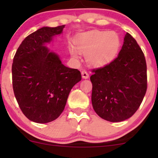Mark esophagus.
I'll use <instances>...</instances> for the list:
<instances>
[{
	"instance_id": "34e87169",
	"label": "esophagus",
	"mask_w": 158,
	"mask_h": 158,
	"mask_svg": "<svg viewBox=\"0 0 158 158\" xmlns=\"http://www.w3.org/2000/svg\"><path fill=\"white\" fill-rule=\"evenodd\" d=\"M81 77H82L83 79H88V77H89V75H88V72L86 71V70H82L81 71Z\"/></svg>"
}]
</instances>
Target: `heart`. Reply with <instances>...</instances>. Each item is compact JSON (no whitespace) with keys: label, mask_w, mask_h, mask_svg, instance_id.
Masks as SVG:
<instances>
[{"label":"heart","mask_w":158,"mask_h":158,"mask_svg":"<svg viewBox=\"0 0 158 158\" xmlns=\"http://www.w3.org/2000/svg\"><path fill=\"white\" fill-rule=\"evenodd\" d=\"M75 46L70 48L74 59L85 55L86 61L92 67H102L112 61L118 54L121 46L120 38L114 31L94 30L79 34Z\"/></svg>","instance_id":"b5f03b06"}]
</instances>
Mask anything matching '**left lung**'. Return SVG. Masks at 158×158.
<instances>
[{
  "label": "left lung",
  "instance_id": "1",
  "mask_svg": "<svg viewBox=\"0 0 158 158\" xmlns=\"http://www.w3.org/2000/svg\"><path fill=\"white\" fill-rule=\"evenodd\" d=\"M93 73L90 79L96 113L113 123L130 118L139 108L147 89L146 59L136 40L127 32L118 56Z\"/></svg>",
  "mask_w": 158,
  "mask_h": 158
}]
</instances>
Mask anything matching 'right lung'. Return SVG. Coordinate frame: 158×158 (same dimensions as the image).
<instances>
[{"label":"right lung","instance_id":"obj_1","mask_svg":"<svg viewBox=\"0 0 158 158\" xmlns=\"http://www.w3.org/2000/svg\"><path fill=\"white\" fill-rule=\"evenodd\" d=\"M65 25L44 27L20 44L12 66L14 94L23 114L32 122L55 120L64 109L72 88L81 81L79 70L64 66L46 46Z\"/></svg>","mask_w":158,"mask_h":158}]
</instances>
